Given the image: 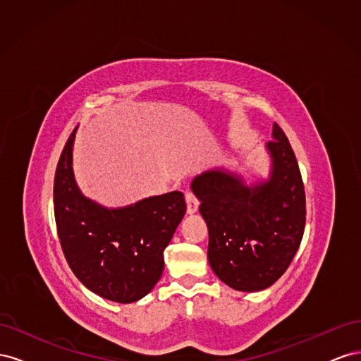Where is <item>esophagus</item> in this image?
<instances>
[{
  "instance_id": "obj_1",
  "label": "esophagus",
  "mask_w": 361,
  "mask_h": 361,
  "mask_svg": "<svg viewBox=\"0 0 361 361\" xmlns=\"http://www.w3.org/2000/svg\"><path fill=\"white\" fill-rule=\"evenodd\" d=\"M185 200H187V212L188 214L197 212V209H199V199L195 197L194 192H191V191L185 192Z\"/></svg>"
}]
</instances>
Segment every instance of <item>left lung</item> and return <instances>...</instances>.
<instances>
[{
	"label": "left lung",
	"instance_id": "8db88e82",
	"mask_svg": "<svg viewBox=\"0 0 361 361\" xmlns=\"http://www.w3.org/2000/svg\"><path fill=\"white\" fill-rule=\"evenodd\" d=\"M267 149L271 176L256 185L224 170L191 183L207 224V260L216 277L243 292L269 288L285 274L301 244L305 192L288 137L274 123Z\"/></svg>",
	"mask_w": 361,
	"mask_h": 361
}]
</instances>
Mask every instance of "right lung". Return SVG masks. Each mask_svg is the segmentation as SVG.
<instances>
[{
	"label": "right lung",
	"instance_id": "obj_1",
	"mask_svg": "<svg viewBox=\"0 0 361 361\" xmlns=\"http://www.w3.org/2000/svg\"><path fill=\"white\" fill-rule=\"evenodd\" d=\"M66 141L54 179L57 233L73 274L102 298L134 302L147 295L164 271V248L187 211L183 194L155 195L120 209L85 199L76 187L72 147Z\"/></svg>",
	"mask_w": 361,
	"mask_h": 361
}]
</instances>
